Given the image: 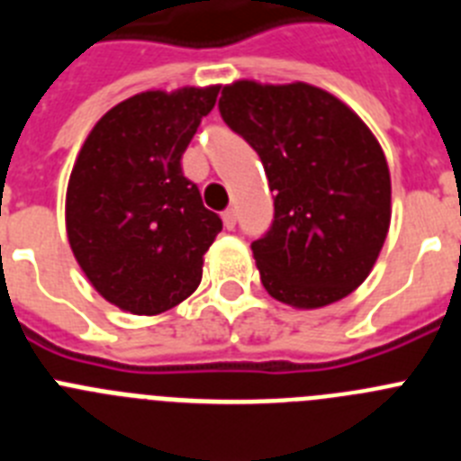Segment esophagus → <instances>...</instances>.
I'll list each match as a JSON object with an SVG mask.
<instances>
[{"label": "esophagus", "instance_id": "34e87169", "mask_svg": "<svg viewBox=\"0 0 461 461\" xmlns=\"http://www.w3.org/2000/svg\"><path fill=\"white\" fill-rule=\"evenodd\" d=\"M235 221H238V212H235V207H228V210H223V226H226L228 230H233Z\"/></svg>", "mask_w": 461, "mask_h": 461}]
</instances>
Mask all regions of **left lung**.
<instances>
[{
  "label": "left lung",
  "mask_w": 461,
  "mask_h": 461,
  "mask_svg": "<svg viewBox=\"0 0 461 461\" xmlns=\"http://www.w3.org/2000/svg\"><path fill=\"white\" fill-rule=\"evenodd\" d=\"M223 122L258 152L275 219L251 242L279 303L325 307L367 279L390 226V173L365 122L304 83L223 87Z\"/></svg>",
  "instance_id": "obj_1"
}]
</instances>
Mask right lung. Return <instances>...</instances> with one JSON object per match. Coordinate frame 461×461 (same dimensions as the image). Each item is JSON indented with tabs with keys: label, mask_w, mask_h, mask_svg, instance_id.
<instances>
[{
	"label": "right lung",
	"mask_w": 461,
	"mask_h": 461,
	"mask_svg": "<svg viewBox=\"0 0 461 461\" xmlns=\"http://www.w3.org/2000/svg\"><path fill=\"white\" fill-rule=\"evenodd\" d=\"M219 87L142 92L108 110L85 140L67 191V233L92 286L154 316L198 288L221 219L182 173V154Z\"/></svg>",
	"instance_id": "add662e5"
}]
</instances>
